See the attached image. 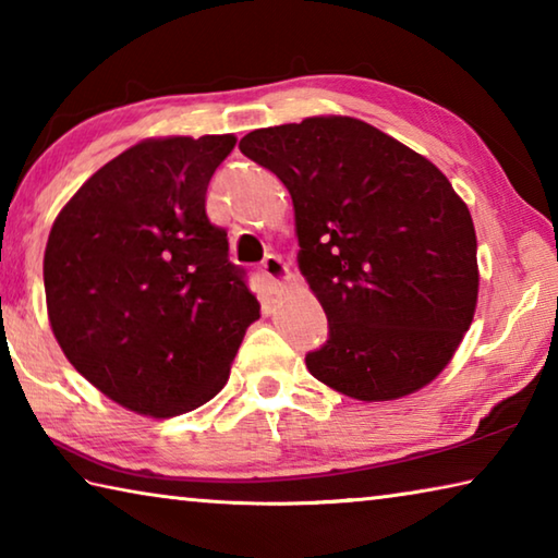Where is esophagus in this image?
<instances>
[{"label":"esophagus","instance_id":"34e87169","mask_svg":"<svg viewBox=\"0 0 558 558\" xmlns=\"http://www.w3.org/2000/svg\"><path fill=\"white\" fill-rule=\"evenodd\" d=\"M260 270H263V276L268 278V282H272V286H278V288L288 286L290 278H292L288 263L282 260L280 256H272V253L260 263Z\"/></svg>","mask_w":558,"mask_h":558}]
</instances>
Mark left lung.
Masks as SVG:
<instances>
[{"label": "left lung", "mask_w": 558, "mask_h": 558, "mask_svg": "<svg viewBox=\"0 0 558 558\" xmlns=\"http://www.w3.org/2000/svg\"><path fill=\"white\" fill-rule=\"evenodd\" d=\"M241 153L288 186L298 268L329 339L305 364L356 401H396L450 364L477 307V235L440 169L349 116L253 130Z\"/></svg>", "instance_id": "8db88e82"}]
</instances>
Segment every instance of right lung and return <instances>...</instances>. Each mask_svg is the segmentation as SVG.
Wrapping results in <instances>:
<instances>
[{
    "instance_id": "right-lung-1",
    "label": "right lung",
    "mask_w": 558,
    "mask_h": 558,
    "mask_svg": "<svg viewBox=\"0 0 558 558\" xmlns=\"http://www.w3.org/2000/svg\"><path fill=\"white\" fill-rule=\"evenodd\" d=\"M233 135L147 137L56 216L46 313L73 369L122 409L172 418L229 381L260 305L229 263L206 189Z\"/></svg>"
}]
</instances>
